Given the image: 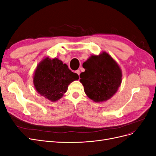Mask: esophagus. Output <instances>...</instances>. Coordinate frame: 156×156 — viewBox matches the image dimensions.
I'll return each instance as SVG.
<instances>
[{"instance_id": "34e87169", "label": "esophagus", "mask_w": 156, "mask_h": 156, "mask_svg": "<svg viewBox=\"0 0 156 156\" xmlns=\"http://www.w3.org/2000/svg\"><path fill=\"white\" fill-rule=\"evenodd\" d=\"M75 73H76L77 74H78V75H80V73H81V72H80V70H79V69H77V70L75 71Z\"/></svg>"}]
</instances>
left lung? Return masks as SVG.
Here are the masks:
<instances>
[{"label": "left lung", "mask_w": 156, "mask_h": 156, "mask_svg": "<svg viewBox=\"0 0 156 156\" xmlns=\"http://www.w3.org/2000/svg\"><path fill=\"white\" fill-rule=\"evenodd\" d=\"M83 67L85 71L80 74V82L90 100L100 103L115 95L121 84L122 72L111 55L105 51L91 55Z\"/></svg>", "instance_id": "1"}]
</instances>
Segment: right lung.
Returning a JSON list of instances; mask_svg holds the SVG:
<instances>
[{"mask_svg":"<svg viewBox=\"0 0 156 156\" xmlns=\"http://www.w3.org/2000/svg\"><path fill=\"white\" fill-rule=\"evenodd\" d=\"M78 79L79 75L72 72L62 60L47 56L37 65L33 83L37 93L55 102L66 92L71 83Z\"/></svg>","mask_w":156,"mask_h":156,"instance_id":"1","label":"right lung"}]
</instances>
